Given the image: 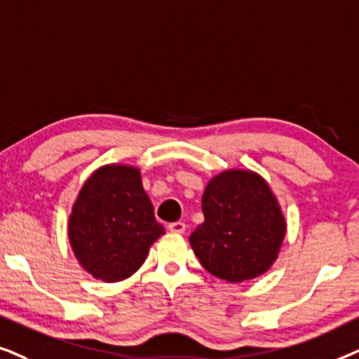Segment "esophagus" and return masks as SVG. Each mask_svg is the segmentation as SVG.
I'll use <instances>...</instances> for the list:
<instances>
[{
  "label": "esophagus",
  "mask_w": 359,
  "mask_h": 359,
  "mask_svg": "<svg viewBox=\"0 0 359 359\" xmlns=\"http://www.w3.org/2000/svg\"><path fill=\"white\" fill-rule=\"evenodd\" d=\"M169 231L177 233V235H182V233L185 231V223H182V222L169 223Z\"/></svg>",
  "instance_id": "obj_1"
}]
</instances>
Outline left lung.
I'll return each instance as SVG.
<instances>
[{
  "instance_id": "obj_1",
  "label": "left lung",
  "mask_w": 359,
  "mask_h": 359,
  "mask_svg": "<svg viewBox=\"0 0 359 359\" xmlns=\"http://www.w3.org/2000/svg\"><path fill=\"white\" fill-rule=\"evenodd\" d=\"M202 210L205 222L189 241L210 274L226 283H243L274 264L287 224L259 174L229 169L215 175L203 192Z\"/></svg>"
}]
</instances>
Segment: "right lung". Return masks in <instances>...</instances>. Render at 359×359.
I'll return each instance as SVG.
<instances>
[{"label": "right lung", "mask_w": 359, "mask_h": 359, "mask_svg": "<svg viewBox=\"0 0 359 359\" xmlns=\"http://www.w3.org/2000/svg\"><path fill=\"white\" fill-rule=\"evenodd\" d=\"M165 229L154 217L137 167L108 164L88 177L69 217V240L95 279L118 283L135 274Z\"/></svg>", "instance_id": "obj_1"}]
</instances>
